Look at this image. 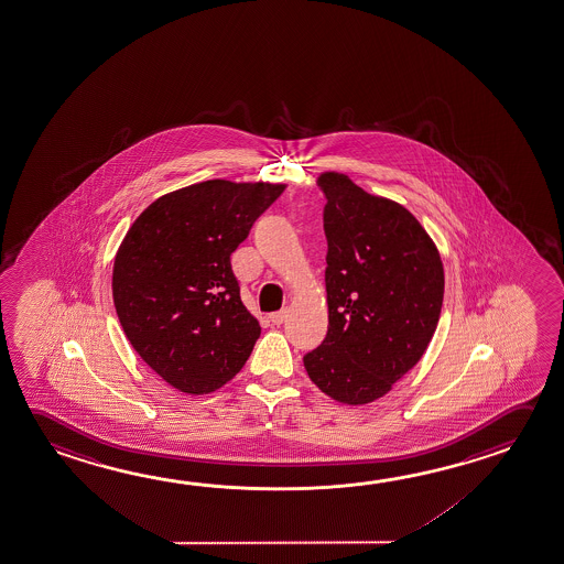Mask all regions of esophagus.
<instances>
[{"label": "esophagus", "mask_w": 564, "mask_h": 564, "mask_svg": "<svg viewBox=\"0 0 564 564\" xmlns=\"http://www.w3.org/2000/svg\"><path fill=\"white\" fill-rule=\"evenodd\" d=\"M286 314H289V311H286V308H281L278 313L269 314V321L273 324H283L285 323Z\"/></svg>", "instance_id": "esophagus-1"}]
</instances>
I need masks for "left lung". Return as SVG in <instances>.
Here are the masks:
<instances>
[{
	"label": "left lung",
	"mask_w": 564,
	"mask_h": 564,
	"mask_svg": "<svg viewBox=\"0 0 564 564\" xmlns=\"http://www.w3.org/2000/svg\"><path fill=\"white\" fill-rule=\"evenodd\" d=\"M328 333L305 354L326 395L364 405L386 395L421 360L441 318L443 261L401 204L324 173Z\"/></svg>",
	"instance_id": "1"
}]
</instances>
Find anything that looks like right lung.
<instances>
[{"label": "right lung", "mask_w": 564, "mask_h": 564, "mask_svg": "<svg viewBox=\"0 0 564 564\" xmlns=\"http://www.w3.org/2000/svg\"><path fill=\"white\" fill-rule=\"evenodd\" d=\"M285 185L204 181L148 206L121 241L111 293L121 328L169 386L203 395L250 358L261 328L230 256Z\"/></svg>", "instance_id": "right-lung-1"}]
</instances>
